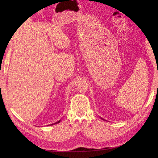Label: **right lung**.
<instances>
[{
	"instance_id": "add662e5",
	"label": "right lung",
	"mask_w": 158,
	"mask_h": 158,
	"mask_svg": "<svg viewBox=\"0 0 158 158\" xmlns=\"http://www.w3.org/2000/svg\"><path fill=\"white\" fill-rule=\"evenodd\" d=\"M60 120H59L58 122H56V123H53V124H51V125H55V124H56V123H60Z\"/></svg>"
}]
</instances>
